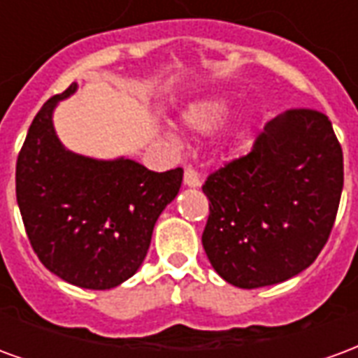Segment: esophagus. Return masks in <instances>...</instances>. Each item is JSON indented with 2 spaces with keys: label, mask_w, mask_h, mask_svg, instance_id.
<instances>
[{
  "label": "esophagus",
  "mask_w": 358,
  "mask_h": 358,
  "mask_svg": "<svg viewBox=\"0 0 358 358\" xmlns=\"http://www.w3.org/2000/svg\"><path fill=\"white\" fill-rule=\"evenodd\" d=\"M184 184L187 187H199L201 186V178H199V174L194 169H186L184 171Z\"/></svg>",
  "instance_id": "34e87169"
}]
</instances>
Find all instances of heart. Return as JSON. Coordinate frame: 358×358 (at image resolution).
<instances>
[{
    "mask_svg": "<svg viewBox=\"0 0 358 358\" xmlns=\"http://www.w3.org/2000/svg\"><path fill=\"white\" fill-rule=\"evenodd\" d=\"M232 113V99L228 95L213 94L195 99L182 110V124L195 134H210L224 124Z\"/></svg>",
    "mask_w": 358,
    "mask_h": 358,
    "instance_id": "1",
    "label": "heart"
}]
</instances>
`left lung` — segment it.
<instances>
[{
	"instance_id": "left-lung-1",
	"label": "left lung",
	"mask_w": 358,
	"mask_h": 358,
	"mask_svg": "<svg viewBox=\"0 0 358 358\" xmlns=\"http://www.w3.org/2000/svg\"><path fill=\"white\" fill-rule=\"evenodd\" d=\"M343 153L326 115L285 110L249 155L213 172L203 249L228 284L274 285L315 263L338 215Z\"/></svg>"
}]
</instances>
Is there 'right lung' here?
Here are the masks:
<instances>
[{
    "label": "right lung",
    "instance_id": "1",
    "mask_svg": "<svg viewBox=\"0 0 358 358\" xmlns=\"http://www.w3.org/2000/svg\"><path fill=\"white\" fill-rule=\"evenodd\" d=\"M76 90L73 82L43 103L28 128L17 159V203L45 268L78 287L110 289L141 266L184 171L153 172L128 157L94 159L66 149L53 110Z\"/></svg>",
    "mask_w": 358,
    "mask_h": 358
}]
</instances>
